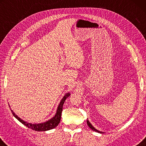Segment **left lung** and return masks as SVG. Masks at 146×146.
<instances>
[{"instance_id": "obj_1", "label": "left lung", "mask_w": 146, "mask_h": 146, "mask_svg": "<svg viewBox=\"0 0 146 146\" xmlns=\"http://www.w3.org/2000/svg\"><path fill=\"white\" fill-rule=\"evenodd\" d=\"M87 123H88V126L90 127L91 129L92 130H93V131H96V132H98V133H102V132H100V131H98V130H97L95 129V128H94L93 126H92V125L90 123V122H89L88 120H87Z\"/></svg>"}]
</instances>
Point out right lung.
Masks as SVG:
<instances>
[{"mask_svg":"<svg viewBox=\"0 0 146 146\" xmlns=\"http://www.w3.org/2000/svg\"><path fill=\"white\" fill-rule=\"evenodd\" d=\"M70 94L67 93L66 95L64 96L62 99L61 102L59 104V106L57 109V111H56V113L55 115V117H53L51 119H50L48 121H47L46 122L42 123H38V124H36V123H29L24 122L21 118H20L18 116H17L15 113L13 112V111L11 110L12 113L15 117L17 120H19L23 124L25 125L26 127H28L29 129H31L34 131H48L49 129H52L53 128L56 127L58 125V123L60 122L61 119V114L62 111V108H63V104H64V102L66 98L68 97H70Z\"/></svg>","mask_w":146,"mask_h":146,"instance_id":"1","label":"right lung"}]
</instances>
